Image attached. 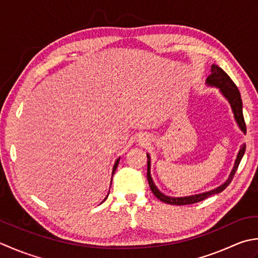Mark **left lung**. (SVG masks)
<instances>
[{
  "label": "left lung",
  "mask_w": 258,
  "mask_h": 258,
  "mask_svg": "<svg viewBox=\"0 0 258 258\" xmlns=\"http://www.w3.org/2000/svg\"><path fill=\"white\" fill-rule=\"evenodd\" d=\"M210 72L212 73H210L207 78V83L209 86H214V87H217L220 89V91H222V93L224 94V97L228 100L230 106H232L235 119H236V121H237L239 128L241 129V131H243L244 134H246V123H245L244 115H243V102H241L240 93H239V90L237 89V87H236L234 81L229 78V76L222 69V68H219V67L214 64V66H212ZM245 149H246V145L241 146V148L237 155V159H236V161H235V166L233 168L232 172H230L227 181L223 183L222 186H219L218 188L214 189V190L199 194V195L188 196V197H169V196L164 195V194H161L158 189H157L154 181H152V179H151L150 158H149V155H147V157H148V159H149L148 161H147V167H148V169H147V178H148V182H149L151 191L157 198L159 199V201L164 202L166 204L176 205V206H181V205H190V204H195V203L205 201V199L210 197L212 195H215V194L222 192L224 189L229 185L230 181L233 180L235 172H236V170H237V168L239 166V162L245 154Z\"/></svg>",
  "instance_id": "1"
}]
</instances>
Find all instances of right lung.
I'll return each mask as SVG.
<instances>
[{"instance_id": "right-lung-1", "label": "right lung", "mask_w": 258, "mask_h": 258, "mask_svg": "<svg viewBox=\"0 0 258 258\" xmlns=\"http://www.w3.org/2000/svg\"><path fill=\"white\" fill-rule=\"evenodd\" d=\"M118 164H119V159L115 161V164H114V166H113V169H112V175L114 173V171H115V169H117V167H118Z\"/></svg>"}]
</instances>
